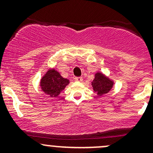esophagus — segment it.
I'll return each instance as SVG.
<instances>
[{
    "instance_id": "obj_1",
    "label": "esophagus",
    "mask_w": 153,
    "mask_h": 153,
    "mask_svg": "<svg viewBox=\"0 0 153 153\" xmlns=\"http://www.w3.org/2000/svg\"><path fill=\"white\" fill-rule=\"evenodd\" d=\"M83 80V78H81V77H76V78H75V81H77V82H81Z\"/></svg>"
}]
</instances>
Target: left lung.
Returning <instances> with one entry per match:
<instances>
[{"mask_svg":"<svg viewBox=\"0 0 153 153\" xmlns=\"http://www.w3.org/2000/svg\"><path fill=\"white\" fill-rule=\"evenodd\" d=\"M114 84L115 81L113 80L101 72H97L95 74L93 81L91 82L92 87L98 96L108 93L113 88Z\"/></svg>","mask_w":153,"mask_h":153,"instance_id":"left-lung-1","label":"left lung"}]
</instances>
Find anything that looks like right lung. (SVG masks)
<instances>
[{
    "label": "right lung",
    "instance_id": "add662e5",
    "mask_svg": "<svg viewBox=\"0 0 153 153\" xmlns=\"http://www.w3.org/2000/svg\"><path fill=\"white\" fill-rule=\"evenodd\" d=\"M69 84V80L62 77L55 68H49L40 81L41 90L51 98L58 96Z\"/></svg>",
    "mask_w": 153,
    "mask_h": 153
}]
</instances>
